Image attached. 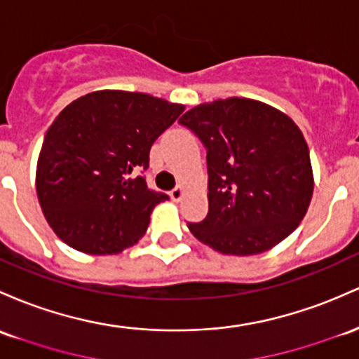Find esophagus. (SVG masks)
Here are the masks:
<instances>
[{
  "mask_svg": "<svg viewBox=\"0 0 359 359\" xmlns=\"http://www.w3.org/2000/svg\"><path fill=\"white\" fill-rule=\"evenodd\" d=\"M182 196H184V187L182 186L175 187L173 191H170V198H172V201H175V203H179V201L182 199Z\"/></svg>",
  "mask_w": 359,
  "mask_h": 359,
  "instance_id": "34e87169",
  "label": "esophagus"
}]
</instances>
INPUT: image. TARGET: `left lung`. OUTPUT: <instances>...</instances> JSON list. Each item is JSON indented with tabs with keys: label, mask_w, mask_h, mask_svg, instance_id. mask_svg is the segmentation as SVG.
<instances>
[{
	"label": "left lung",
	"mask_w": 359,
	"mask_h": 359,
	"mask_svg": "<svg viewBox=\"0 0 359 359\" xmlns=\"http://www.w3.org/2000/svg\"><path fill=\"white\" fill-rule=\"evenodd\" d=\"M179 122L208 149L210 212L187 223L199 242L245 257L297 230L312 201L313 170L291 117L264 102L230 97L196 105Z\"/></svg>",
	"instance_id": "obj_1"
}]
</instances>
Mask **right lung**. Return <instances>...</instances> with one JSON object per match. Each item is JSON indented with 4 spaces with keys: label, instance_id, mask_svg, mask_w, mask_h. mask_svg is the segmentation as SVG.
<instances>
[{
    "label": "right lung",
    "instance_id": "add662e5",
    "mask_svg": "<svg viewBox=\"0 0 359 359\" xmlns=\"http://www.w3.org/2000/svg\"><path fill=\"white\" fill-rule=\"evenodd\" d=\"M186 105L124 90H98L66 105L47 129L35 189L47 223L66 245L119 254L144 235L168 198L143 175L149 149Z\"/></svg>",
    "mask_w": 359,
    "mask_h": 359
}]
</instances>
